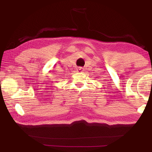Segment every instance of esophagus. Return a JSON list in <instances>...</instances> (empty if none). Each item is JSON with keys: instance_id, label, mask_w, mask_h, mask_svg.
Here are the masks:
<instances>
[{"instance_id": "34e87169", "label": "esophagus", "mask_w": 152, "mask_h": 152, "mask_svg": "<svg viewBox=\"0 0 152 152\" xmlns=\"http://www.w3.org/2000/svg\"><path fill=\"white\" fill-rule=\"evenodd\" d=\"M78 70L80 72H84V70H85V69H84V68H82V67H80L78 68Z\"/></svg>"}]
</instances>
